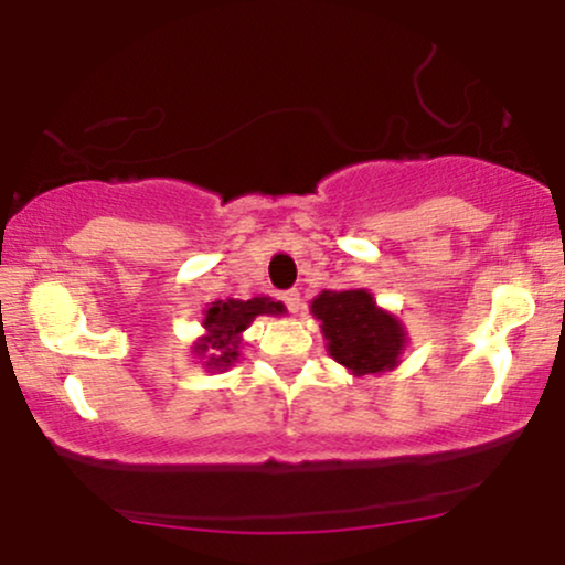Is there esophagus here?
<instances>
[{"mask_svg":"<svg viewBox=\"0 0 565 565\" xmlns=\"http://www.w3.org/2000/svg\"><path fill=\"white\" fill-rule=\"evenodd\" d=\"M281 300H284V305H287V308L291 310V313H300V308H302L300 291H297V289H289V291H284V295H281Z\"/></svg>","mask_w":565,"mask_h":565,"instance_id":"esophagus-1","label":"esophagus"}]
</instances>
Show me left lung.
Masks as SVG:
<instances>
[{
	"mask_svg": "<svg viewBox=\"0 0 565 565\" xmlns=\"http://www.w3.org/2000/svg\"><path fill=\"white\" fill-rule=\"evenodd\" d=\"M310 310L321 321L329 355L355 377L398 366L406 348L404 323L377 308L366 289H327L310 302Z\"/></svg>",
	"mask_w": 565,
	"mask_h": 565,
	"instance_id": "obj_1",
	"label": "left lung"
}]
</instances>
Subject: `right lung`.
<instances>
[{
	"instance_id": "add662e5",
	"label": "right lung",
	"mask_w": 565,
	"mask_h": 565,
	"mask_svg": "<svg viewBox=\"0 0 565 565\" xmlns=\"http://www.w3.org/2000/svg\"><path fill=\"white\" fill-rule=\"evenodd\" d=\"M281 316L284 305L270 297H252V300H217L204 310V337L193 345L199 359H206L204 366L212 372H223L238 359L242 332L257 316Z\"/></svg>"
}]
</instances>
